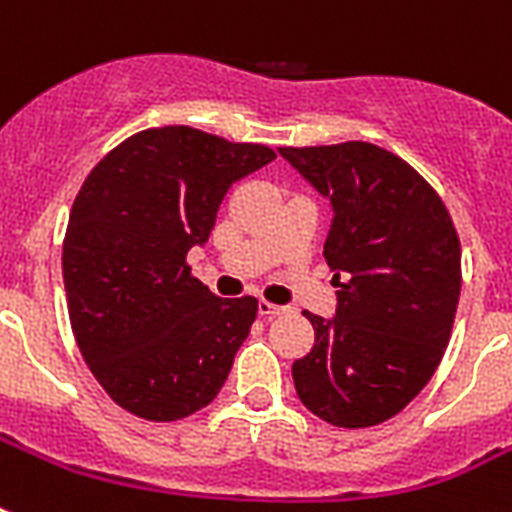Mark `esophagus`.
<instances>
[{
    "mask_svg": "<svg viewBox=\"0 0 512 512\" xmlns=\"http://www.w3.org/2000/svg\"><path fill=\"white\" fill-rule=\"evenodd\" d=\"M257 313H260L263 319H276V316H281V313H287V308H284V305H273L260 300V303H257Z\"/></svg>",
    "mask_w": 512,
    "mask_h": 512,
    "instance_id": "1",
    "label": "esophagus"
}]
</instances>
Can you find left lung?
<instances>
[{
  "label": "left lung",
  "mask_w": 512,
  "mask_h": 512,
  "mask_svg": "<svg viewBox=\"0 0 512 512\" xmlns=\"http://www.w3.org/2000/svg\"><path fill=\"white\" fill-rule=\"evenodd\" d=\"M332 204L324 257L335 319L292 364L308 412L337 428L396 417L444 358L460 300V239L444 201L404 159L372 143L279 148Z\"/></svg>",
  "instance_id": "8db88e82"
}]
</instances>
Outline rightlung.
Returning <instances> with one entry per match:
<instances>
[{"label": "right lung", "mask_w": 512, "mask_h": 512, "mask_svg": "<svg viewBox=\"0 0 512 512\" xmlns=\"http://www.w3.org/2000/svg\"><path fill=\"white\" fill-rule=\"evenodd\" d=\"M268 146L193 130H143L116 146L76 193L63 281L84 361L108 396L151 422L183 420L220 393L257 316L191 276L236 180L273 162Z\"/></svg>", "instance_id": "obj_1"}]
</instances>
